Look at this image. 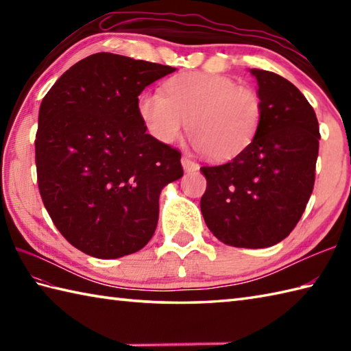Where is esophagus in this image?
I'll list each match as a JSON object with an SVG mask.
<instances>
[{
    "mask_svg": "<svg viewBox=\"0 0 351 351\" xmlns=\"http://www.w3.org/2000/svg\"><path fill=\"white\" fill-rule=\"evenodd\" d=\"M181 164H182V167H184L185 171H187V173H190V171H197L199 170V164L193 161L189 155L182 156Z\"/></svg>",
    "mask_w": 351,
    "mask_h": 351,
    "instance_id": "1",
    "label": "esophagus"
}]
</instances>
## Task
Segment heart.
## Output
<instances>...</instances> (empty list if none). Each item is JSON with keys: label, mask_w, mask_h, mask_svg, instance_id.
Segmentation results:
<instances>
[{"label": "heart", "mask_w": 351, "mask_h": 351, "mask_svg": "<svg viewBox=\"0 0 351 351\" xmlns=\"http://www.w3.org/2000/svg\"><path fill=\"white\" fill-rule=\"evenodd\" d=\"M161 90H145L137 99L138 114L149 134L161 143L189 134L199 151L213 161H229L255 140L264 107L259 95L221 73L184 72Z\"/></svg>", "instance_id": "obj_1"}]
</instances>
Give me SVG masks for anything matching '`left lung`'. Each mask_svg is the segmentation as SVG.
I'll list each match as a JSON object with an SVG mask.
<instances>
[{
    "mask_svg": "<svg viewBox=\"0 0 351 351\" xmlns=\"http://www.w3.org/2000/svg\"><path fill=\"white\" fill-rule=\"evenodd\" d=\"M264 114L250 146L221 166L200 167L208 229L234 247L280 243L299 223L315 181L319 130L303 93L278 73L250 69Z\"/></svg>",
    "mask_w": 351,
    "mask_h": 351,
    "instance_id": "left-lung-1",
    "label": "left lung"
}]
</instances>
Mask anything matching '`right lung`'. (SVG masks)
I'll return each mask as SVG.
<instances>
[{
	"label": "right lung",
	"mask_w": 351,
	"mask_h": 351,
	"mask_svg": "<svg viewBox=\"0 0 351 351\" xmlns=\"http://www.w3.org/2000/svg\"><path fill=\"white\" fill-rule=\"evenodd\" d=\"M98 52L45 95L36 134L40 196L56 228L86 255L116 259L151 240L160 195L184 175L181 152L146 132L138 95L175 72Z\"/></svg>",
	"instance_id": "1"
}]
</instances>
